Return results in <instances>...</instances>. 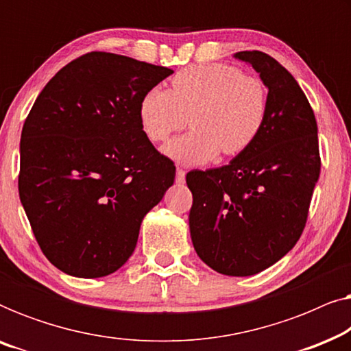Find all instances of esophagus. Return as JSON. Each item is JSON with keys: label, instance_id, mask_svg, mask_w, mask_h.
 Wrapping results in <instances>:
<instances>
[{"label": "esophagus", "instance_id": "obj_1", "mask_svg": "<svg viewBox=\"0 0 351 351\" xmlns=\"http://www.w3.org/2000/svg\"><path fill=\"white\" fill-rule=\"evenodd\" d=\"M185 174H186V172L184 169L177 167V172H176V182H177V184H184V182H185Z\"/></svg>", "mask_w": 351, "mask_h": 351}]
</instances>
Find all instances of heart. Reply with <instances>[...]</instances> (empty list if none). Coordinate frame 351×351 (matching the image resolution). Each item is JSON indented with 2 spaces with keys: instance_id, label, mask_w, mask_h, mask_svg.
<instances>
[{
  "instance_id": "1",
  "label": "heart",
  "mask_w": 351,
  "mask_h": 351,
  "mask_svg": "<svg viewBox=\"0 0 351 351\" xmlns=\"http://www.w3.org/2000/svg\"><path fill=\"white\" fill-rule=\"evenodd\" d=\"M268 90L261 78L227 64H199L180 70L171 89L153 88L138 105V121L152 142H166L190 124L195 129L165 152L182 165L196 166L222 152L237 156L261 134Z\"/></svg>"
}]
</instances>
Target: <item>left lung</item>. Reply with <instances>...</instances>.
I'll use <instances>...</instances> for the list:
<instances>
[{
    "label": "left lung",
    "instance_id": "8db88e82",
    "mask_svg": "<svg viewBox=\"0 0 351 351\" xmlns=\"http://www.w3.org/2000/svg\"><path fill=\"white\" fill-rule=\"evenodd\" d=\"M268 88L263 128L230 165L190 171V234L206 265L251 276L285 257L304 232L321 171L313 108L289 71L265 52L241 51Z\"/></svg>",
    "mask_w": 351,
    "mask_h": 351
}]
</instances>
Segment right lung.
<instances>
[{
    "instance_id": "right-lung-1",
    "label": "right lung",
    "mask_w": 351,
    "mask_h": 351,
    "mask_svg": "<svg viewBox=\"0 0 351 351\" xmlns=\"http://www.w3.org/2000/svg\"><path fill=\"white\" fill-rule=\"evenodd\" d=\"M174 73L112 52L57 71L23 123L19 196L41 251L78 278L123 267L176 166L138 121L143 95Z\"/></svg>"
}]
</instances>
